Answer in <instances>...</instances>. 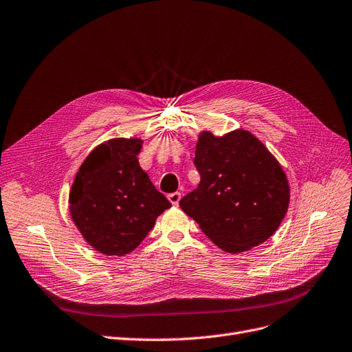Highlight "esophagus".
<instances>
[{
	"mask_svg": "<svg viewBox=\"0 0 352 352\" xmlns=\"http://www.w3.org/2000/svg\"><path fill=\"white\" fill-rule=\"evenodd\" d=\"M168 200H170V203L173 206H178L179 200H181V192H171L168 194Z\"/></svg>",
	"mask_w": 352,
	"mask_h": 352,
	"instance_id": "1",
	"label": "esophagus"
}]
</instances>
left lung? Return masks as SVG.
Listing matches in <instances>:
<instances>
[{
    "label": "left lung",
    "mask_w": 352,
    "mask_h": 352,
    "mask_svg": "<svg viewBox=\"0 0 352 352\" xmlns=\"http://www.w3.org/2000/svg\"><path fill=\"white\" fill-rule=\"evenodd\" d=\"M198 187L179 200L203 233L228 253L250 250L278 230L289 206L280 164L249 131L198 136Z\"/></svg>",
    "instance_id": "1"
}]
</instances>
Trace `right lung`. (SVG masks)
Segmentation results:
<instances>
[{"mask_svg":"<svg viewBox=\"0 0 352 352\" xmlns=\"http://www.w3.org/2000/svg\"><path fill=\"white\" fill-rule=\"evenodd\" d=\"M141 140L115 138L90 152L69 195L72 219L91 248L106 256L135 250L171 203L138 162Z\"/></svg>","mask_w":352,"mask_h":352,"instance_id":"add662e5","label":"right lung"}]
</instances>
